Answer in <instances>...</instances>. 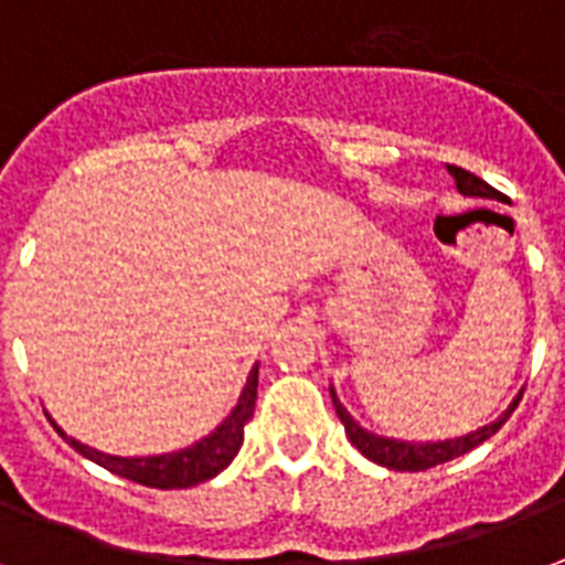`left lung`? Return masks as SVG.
Segmentation results:
<instances>
[{
  "label": "left lung",
  "mask_w": 565,
  "mask_h": 565,
  "mask_svg": "<svg viewBox=\"0 0 565 565\" xmlns=\"http://www.w3.org/2000/svg\"><path fill=\"white\" fill-rule=\"evenodd\" d=\"M450 168V174L456 180V189L462 192V195H480V198H501V192L494 186H489L486 180H480L471 171H465L459 166H447ZM331 399H334V408H338V417L343 429H347V436L355 447H359L361 454L373 459V462L385 465V468H394V471H426V468H433V465L450 462L456 456H465L468 450H473L477 445H483L486 438H492L503 424H507V417L515 412L519 406V399L512 403V408L503 417H498L494 424L483 426V429H477L471 436L454 438V441H436V445H408V441H394V438H379L367 429H361L355 420L350 417V412L340 406V399L334 397V391H331Z\"/></svg>",
  "instance_id": "8db88e82"
}]
</instances>
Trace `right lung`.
<instances>
[{
    "mask_svg": "<svg viewBox=\"0 0 565 565\" xmlns=\"http://www.w3.org/2000/svg\"><path fill=\"white\" fill-rule=\"evenodd\" d=\"M254 403H257V367L248 376L243 397L236 403L225 424L215 429L213 436H206L204 441H198L189 450L180 454H166V456H148V459H124V456H106L100 450L79 445L67 438L82 456H88L92 462L103 465L106 471L127 477L132 483L150 486V489H189L215 477L218 471H225L231 459L239 454L243 447V429L252 420Z\"/></svg>",
    "mask_w": 565,
    "mask_h": 565,
    "instance_id": "add662e5",
    "label": "right lung"
}]
</instances>
